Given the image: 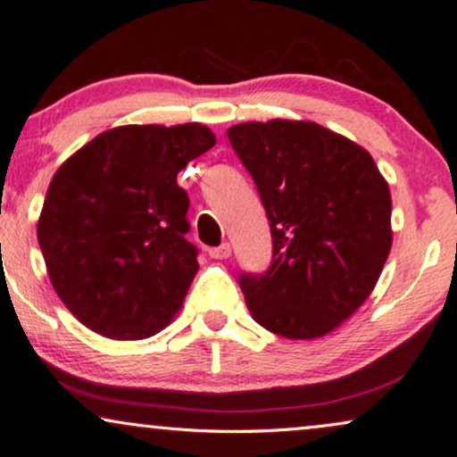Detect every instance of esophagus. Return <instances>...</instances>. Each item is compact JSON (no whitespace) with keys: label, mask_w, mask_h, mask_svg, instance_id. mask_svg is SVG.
<instances>
[{"label":"esophagus","mask_w":457,"mask_h":457,"mask_svg":"<svg viewBox=\"0 0 457 457\" xmlns=\"http://www.w3.org/2000/svg\"><path fill=\"white\" fill-rule=\"evenodd\" d=\"M209 254L212 259H229V254H232V246H229V242H223V245H219L215 248H209Z\"/></svg>","instance_id":"esophagus-1"}]
</instances>
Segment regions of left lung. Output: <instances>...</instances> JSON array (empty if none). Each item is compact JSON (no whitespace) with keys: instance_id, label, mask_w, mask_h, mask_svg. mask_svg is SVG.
<instances>
[{"instance_id":"1","label":"left lung","mask_w":457,"mask_h":457,"mask_svg":"<svg viewBox=\"0 0 457 457\" xmlns=\"http://www.w3.org/2000/svg\"><path fill=\"white\" fill-rule=\"evenodd\" d=\"M270 219L271 265L240 273L253 320L318 338L360 309L391 253V192L361 145L309 120L228 129Z\"/></svg>"}]
</instances>
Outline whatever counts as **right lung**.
<instances>
[{"label": "right lung", "instance_id": "1", "mask_svg": "<svg viewBox=\"0 0 457 457\" xmlns=\"http://www.w3.org/2000/svg\"><path fill=\"white\" fill-rule=\"evenodd\" d=\"M215 145L209 127L125 125L54 175L37 223L54 290L102 337L148 338L179 312L198 271L178 173Z\"/></svg>", "mask_w": 457, "mask_h": 457}]
</instances>
